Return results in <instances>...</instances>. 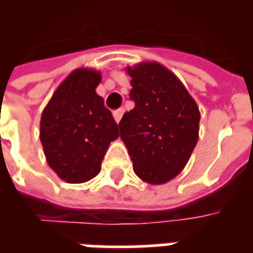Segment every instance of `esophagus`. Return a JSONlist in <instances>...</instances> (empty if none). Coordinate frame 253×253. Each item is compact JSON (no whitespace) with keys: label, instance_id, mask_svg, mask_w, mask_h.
Returning a JSON list of instances; mask_svg holds the SVG:
<instances>
[{"label":"esophagus","instance_id":"esophagus-1","mask_svg":"<svg viewBox=\"0 0 253 253\" xmlns=\"http://www.w3.org/2000/svg\"><path fill=\"white\" fill-rule=\"evenodd\" d=\"M123 114H125V110H123V108H121V110H116L115 112H114V118H115L116 123H119V122H121Z\"/></svg>","mask_w":253,"mask_h":253}]
</instances>
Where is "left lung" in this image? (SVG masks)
<instances>
[{
  "mask_svg": "<svg viewBox=\"0 0 253 253\" xmlns=\"http://www.w3.org/2000/svg\"><path fill=\"white\" fill-rule=\"evenodd\" d=\"M135 107L119 123L135 175L164 184L184 169L199 138L201 112L186 86L159 62L127 66Z\"/></svg>",
  "mask_w": 253,
  "mask_h": 253,
  "instance_id": "8db88e82",
  "label": "left lung"
}]
</instances>
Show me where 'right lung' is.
Segmentation results:
<instances>
[{"label": "right lung", "instance_id": "1", "mask_svg": "<svg viewBox=\"0 0 253 253\" xmlns=\"http://www.w3.org/2000/svg\"><path fill=\"white\" fill-rule=\"evenodd\" d=\"M101 74L73 70L54 92L41 119V142L47 164L66 183H85L101 169L112 141L119 137L114 116L96 93Z\"/></svg>", "mask_w": 253, "mask_h": 253}]
</instances>
